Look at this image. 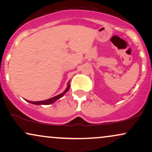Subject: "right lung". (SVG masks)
Masks as SVG:
<instances>
[{"label": "right lung", "instance_id": "add662e5", "mask_svg": "<svg viewBox=\"0 0 152 152\" xmlns=\"http://www.w3.org/2000/svg\"><path fill=\"white\" fill-rule=\"evenodd\" d=\"M68 84H69V83H68ZM69 87H70V86L69 85V86H68V87H67V88H66V89L63 92L62 94H59V95L56 96H54V97H52V98H50V99H47V100L41 101V102H30V101H28V102L31 103V104H36V105H48V104H52V103L55 102L57 100V99H60L61 97H62L63 96H64V94H65L66 92L69 91Z\"/></svg>", "mask_w": 152, "mask_h": 152}]
</instances>
